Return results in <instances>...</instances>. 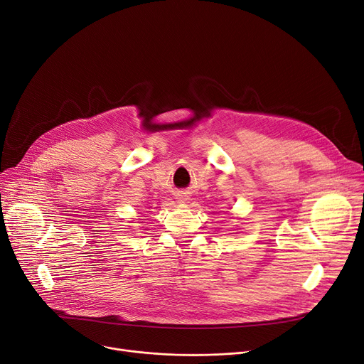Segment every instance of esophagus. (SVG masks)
<instances>
[{
	"label": "esophagus",
	"instance_id": "34e87169",
	"mask_svg": "<svg viewBox=\"0 0 364 364\" xmlns=\"http://www.w3.org/2000/svg\"><path fill=\"white\" fill-rule=\"evenodd\" d=\"M177 199H178V202H181V203H186L188 198H187L186 195H178V198H177Z\"/></svg>",
	"mask_w": 364,
	"mask_h": 364
}]
</instances>
